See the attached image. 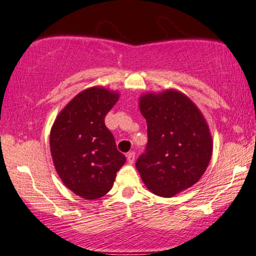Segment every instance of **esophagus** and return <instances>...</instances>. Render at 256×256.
Masks as SVG:
<instances>
[{
  "label": "esophagus",
  "instance_id": "34e87169",
  "mask_svg": "<svg viewBox=\"0 0 256 256\" xmlns=\"http://www.w3.org/2000/svg\"><path fill=\"white\" fill-rule=\"evenodd\" d=\"M127 160H128L129 164H134V162H135V152L127 153Z\"/></svg>",
  "mask_w": 256,
  "mask_h": 256
}]
</instances>
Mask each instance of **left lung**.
Segmentation results:
<instances>
[{"mask_svg": "<svg viewBox=\"0 0 256 256\" xmlns=\"http://www.w3.org/2000/svg\"><path fill=\"white\" fill-rule=\"evenodd\" d=\"M140 110L148 142L135 165L153 194L172 197L196 184L209 165V127L191 100L176 90L141 97Z\"/></svg>", "mask_w": 256, "mask_h": 256, "instance_id": "obj_1", "label": "left lung"}]
</instances>
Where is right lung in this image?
I'll use <instances>...</instances> for the list:
<instances>
[{"label":"right lung","mask_w":256,"mask_h":256,"mask_svg":"<svg viewBox=\"0 0 256 256\" xmlns=\"http://www.w3.org/2000/svg\"><path fill=\"white\" fill-rule=\"evenodd\" d=\"M118 94L90 88L71 100L53 124L50 146L54 167L66 188L85 200H97L112 190L126 156L104 118Z\"/></svg>","instance_id":"add662e5"}]
</instances>
